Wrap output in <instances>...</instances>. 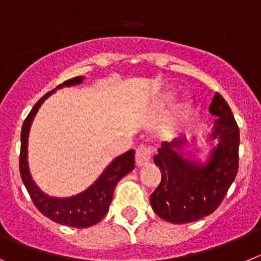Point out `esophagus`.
<instances>
[{"mask_svg": "<svg viewBox=\"0 0 261 261\" xmlns=\"http://www.w3.org/2000/svg\"><path fill=\"white\" fill-rule=\"evenodd\" d=\"M153 152L154 149L151 147V145L140 144L139 147L136 148V153H135L136 165L138 166L147 165V164L151 161L152 156H153Z\"/></svg>", "mask_w": 261, "mask_h": 261, "instance_id": "esophagus-1", "label": "esophagus"}]
</instances>
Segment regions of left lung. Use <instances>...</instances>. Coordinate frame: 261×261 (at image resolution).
I'll return each instance as SVG.
<instances>
[{
    "label": "left lung",
    "instance_id": "8db88e82",
    "mask_svg": "<svg viewBox=\"0 0 261 261\" xmlns=\"http://www.w3.org/2000/svg\"><path fill=\"white\" fill-rule=\"evenodd\" d=\"M210 112L215 122L212 138L217 148L206 164L183 159L179 148L186 139L163 143L153 157L163 171L161 182L151 195L154 213L173 224L198 221L211 215L224 200L239 168V127L231 109L220 93H216Z\"/></svg>",
    "mask_w": 261,
    "mask_h": 261
}]
</instances>
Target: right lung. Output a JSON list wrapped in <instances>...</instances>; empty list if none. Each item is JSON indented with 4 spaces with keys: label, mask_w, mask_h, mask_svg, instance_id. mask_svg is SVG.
Instances as JSON below:
<instances>
[{
    "label": "right lung",
    "mask_w": 261,
    "mask_h": 261,
    "mask_svg": "<svg viewBox=\"0 0 261 261\" xmlns=\"http://www.w3.org/2000/svg\"><path fill=\"white\" fill-rule=\"evenodd\" d=\"M83 81V76H75V78L69 79V81L63 82L62 84L58 86H74L79 84ZM51 92L45 93L43 97L40 98L39 101L35 104L27 118L24 119L22 126V134H20V154H19V170L20 177H22L23 183H24L25 189L28 194L31 196L35 206L40 212L50 218L51 221L58 222V224L67 225L72 227H90L92 225L97 224L104 218L109 211V205L113 199L114 189H116L117 183L121 178L128 174L135 166V151L126 152L125 154L117 157L113 163L110 164L105 171L100 175L97 180L93 183L90 189L82 194L72 196V198L66 199H58L51 198L48 195L40 191L39 187L35 185L32 180L30 170H28L27 164V142H28V131L30 126L36 114L37 109L40 108L41 102L48 97Z\"/></svg>",
    "instance_id": "add662e5"
}]
</instances>
